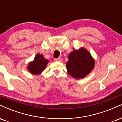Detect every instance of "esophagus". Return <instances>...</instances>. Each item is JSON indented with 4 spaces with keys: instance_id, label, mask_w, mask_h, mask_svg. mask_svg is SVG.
Masks as SVG:
<instances>
[{
    "instance_id": "34e87169",
    "label": "esophagus",
    "mask_w": 122,
    "mask_h": 122,
    "mask_svg": "<svg viewBox=\"0 0 122 122\" xmlns=\"http://www.w3.org/2000/svg\"><path fill=\"white\" fill-rule=\"evenodd\" d=\"M54 61H58V62H61V61H62V60L61 58H55V59H54Z\"/></svg>"
}]
</instances>
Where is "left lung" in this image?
I'll list each match as a JSON object with an SVG mask.
<instances>
[{
	"label": "left lung",
	"mask_w": 122,
	"mask_h": 122,
	"mask_svg": "<svg viewBox=\"0 0 122 122\" xmlns=\"http://www.w3.org/2000/svg\"><path fill=\"white\" fill-rule=\"evenodd\" d=\"M68 60L66 64L68 73L75 79L85 77L95 68L94 58L83 47L72 51L68 55Z\"/></svg>",
	"instance_id": "1"
}]
</instances>
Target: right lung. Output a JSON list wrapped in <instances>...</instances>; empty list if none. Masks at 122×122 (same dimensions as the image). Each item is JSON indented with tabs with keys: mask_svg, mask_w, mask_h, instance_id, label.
<instances>
[{
	"mask_svg": "<svg viewBox=\"0 0 122 122\" xmlns=\"http://www.w3.org/2000/svg\"><path fill=\"white\" fill-rule=\"evenodd\" d=\"M49 62V60L45 59L42 54L38 53L33 61L29 62L27 69L29 72L34 75H38L45 69Z\"/></svg>",
	"mask_w": 122,
	"mask_h": 122,
	"instance_id": "right-lung-1",
	"label": "right lung"
}]
</instances>
